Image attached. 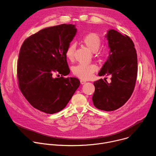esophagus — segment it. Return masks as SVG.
Wrapping results in <instances>:
<instances>
[{
    "mask_svg": "<svg viewBox=\"0 0 156 156\" xmlns=\"http://www.w3.org/2000/svg\"><path fill=\"white\" fill-rule=\"evenodd\" d=\"M85 83H86V81H85V80H82V79L80 80V83H81V84H85Z\"/></svg>",
    "mask_w": 156,
    "mask_h": 156,
    "instance_id": "1",
    "label": "esophagus"
}]
</instances>
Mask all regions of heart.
<instances>
[{
	"label": "heart",
	"mask_w": 156,
	"mask_h": 156,
	"mask_svg": "<svg viewBox=\"0 0 156 156\" xmlns=\"http://www.w3.org/2000/svg\"><path fill=\"white\" fill-rule=\"evenodd\" d=\"M82 41L89 50L93 51L95 57L101 60L106 58L108 51L105 48H99L101 44V40L97 34H88L82 39ZM74 44H70L65 52L66 57L68 60L73 61L74 59ZM98 66L93 63L89 64L79 63L74 66L72 71L74 76L81 79H89L92 77L93 73L98 70Z\"/></svg>",
	"instance_id": "obj_1"
}]
</instances>
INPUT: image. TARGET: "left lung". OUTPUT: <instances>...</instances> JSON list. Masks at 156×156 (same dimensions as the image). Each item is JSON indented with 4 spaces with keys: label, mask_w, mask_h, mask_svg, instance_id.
<instances>
[{
    "label": "left lung",
    "mask_w": 156,
    "mask_h": 156,
    "mask_svg": "<svg viewBox=\"0 0 156 156\" xmlns=\"http://www.w3.org/2000/svg\"><path fill=\"white\" fill-rule=\"evenodd\" d=\"M110 54L99 72L100 76H110L93 82L95 90L92 100L94 106L103 111H112L122 106L133 92L138 73L137 54L132 40L111 29L106 35Z\"/></svg>",
    "instance_id": "obj_1"
}]
</instances>
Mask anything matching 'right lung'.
<instances>
[{
	"instance_id": "right-lung-1",
	"label": "right lung",
	"mask_w": 156,
	"mask_h": 156,
	"mask_svg": "<svg viewBox=\"0 0 156 156\" xmlns=\"http://www.w3.org/2000/svg\"><path fill=\"white\" fill-rule=\"evenodd\" d=\"M76 31L71 24L49 27L26 39L21 47L18 87L30 105L40 111L51 114L63 109L80 85L78 79L64 77L70 72L65 52ZM54 73L61 77L54 78Z\"/></svg>"
}]
</instances>
